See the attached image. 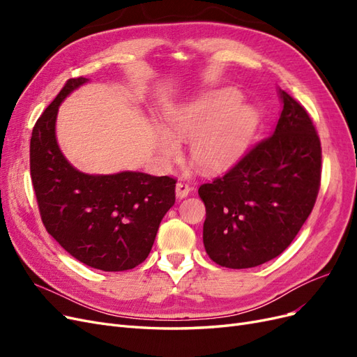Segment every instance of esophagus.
Masks as SVG:
<instances>
[{"label":"esophagus","instance_id":"34e87169","mask_svg":"<svg viewBox=\"0 0 357 357\" xmlns=\"http://www.w3.org/2000/svg\"><path fill=\"white\" fill-rule=\"evenodd\" d=\"M192 190V186L189 185V183H185V181H178L176 185V195L177 198H186L189 193Z\"/></svg>","mask_w":357,"mask_h":357}]
</instances>
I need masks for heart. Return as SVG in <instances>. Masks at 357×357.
<instances>
[{
    "mask_svg": "<svg viewBox=\"0 0 357 357\" xmlns=\"http://www.w3.org/2000/svg\"><path fill=\"white\" fill-rule=\"evenodd\" d=\"M241 93L232 88L204 92L171 107L167 126L156 129V146L165 160L180 156L178 139L190 142L192 164L205 172H222L236 164L257 125L255 107L240 102Z\"/></svg>",
    "mask_w": 357,
    "mask_h": 357,
    "instance_id": "b5f03b06",
    "label": "heart"
}]
</instances>
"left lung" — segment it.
<instances>
[{
  "label": "left lung",
  "instance_id": "obj_1",
  "mask_svg": "<svg viewBox=\"0 0 357 357\" xmlns=\"http://www.w3.org/2000/svg\"><path fill=\"white\" fill-rule=\"evenodd\" d=\"M283 110L274 132L225 176L199 189L205 252L243 269L282 255L305 223L320 188V139L304 107L278 89Z\"/></svg>",
  "mask_w": 357,
  "mask_h": 357
}]
</instances>
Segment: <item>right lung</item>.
<instances>
[{
	"label": "right lung",
	"mask_w": 357,
	"mask_h": 357,
	"mask_svg": "<svg viewBox=\"0 0 357 357\" xmlns=\"http://www.w3.org/2000/svg\"><path fill=\"white\" fill-rule=\"evenodd\" d=\"M70 79L32 129L31 180L46 231L62 248L101 271H126L146 261L160 220L176 202V180L138 171L86 174L56 139L61 102L88 83Z\"/></svg>",
	"instance_id": "add662e5"
}]
</instances>
